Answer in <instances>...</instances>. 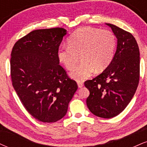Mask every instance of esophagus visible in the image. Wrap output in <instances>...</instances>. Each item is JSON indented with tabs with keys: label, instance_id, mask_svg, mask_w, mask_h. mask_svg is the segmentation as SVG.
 Here are the masks:
<instances>
[{
	"label": "esophagus",
	"instance_id": "obj_1",
	"mask_svg": "<svg viewBox=\"0 0 147 147\" xmlns=\"http://www.w3.org/2000/svg\"><path fill=\"white\" fill-rule=\"evenodd\" d=\"M77 84H78L79 88H82L84 86V84L82 82H77Z\"/></svg>",
	"mask_w": 147,
	"mask_h": 147
}]
</instances>
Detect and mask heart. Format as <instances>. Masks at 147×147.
I'll list each match as a JSON object with an SVG mask.
<instances>
[{
	"label": "heart",
	"instance_id": "1",
	"mask_svg": "<svg viewBox=\"0 0 147 147\" xmlns=\"http://www.w3.org/2000/svg\"><path fill=\"white\" fill-rule=\"evenodd\" d=\"M67 46L57 50V58L67 70H72L78 61L81 63L70 73L72 79L83 82L93 73L104 71L114 57L117 41L112 31L91 27L77 30L69 37Z\"/></svg>",
	"mask_w": 147,
	"mask_h": 147
}]
</instances>
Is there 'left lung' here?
<instances>
[{
  "instance_id": "obj_1",
  "label": "left lung",
  "mask_w": 147,
  "mask_h": 147,
  "mask_svg": "<svg viewBox=\"0 0 147 147\" xmlns=\"http://www.w3.org/2000/svg\"><path fill=\"white\" fill-rule=\"evenodd\" d=\"M117 39V50L108 68L84 85L90 91L88 108L99 117L112 118L125 109L139 84L140 50L136 38L116 25L106 23Z\"/></svg>"
}]
</instances>
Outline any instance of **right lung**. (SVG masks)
<instances>
[{"label": "right lung", "mask_w": 147, "mask_h": 147, "mask_svg": "<svg viewBox=\"0 0 147 147\" xmlns=\"http://www.w3.org/2000/svg\"><path fill=\"white\" fill-rule=\"evenodd\" d=\"M62 28L34 30L16 42L11 53L12 86L25 109L40 122L63 118L77 84L59 65Z\"/></svg>", "instance_id": "right-lung-1"}]
</instances>
